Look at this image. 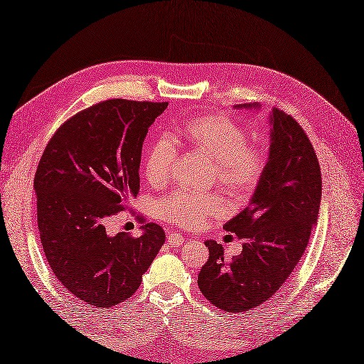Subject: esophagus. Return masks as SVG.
<instances>
[{
    "mask_svg": "<svg viewBox=\"0 0 364 364\" xmlns=\"http://www.w3.org/2000/svg\"><path fill=\"white\" fill-rule=\"evenodd\" d=\"M166 239H168V243L171 247H181L185 242V237L181 232H174V231H168L166 232Z\"/></svg>",
    "mask_w": 364,
    "mask_h": 364,
    "instance_id": "obj_1",
    "label": "esophagus"
}]
</instances>
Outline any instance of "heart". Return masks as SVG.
<instances>
[{"label":"heart","mask_w":364,"mask_h":364,"mask_svg":"<svg viewBox=\"0 0 364 364\" xmlns=\"http://www.w3.org/2000/svg\"><path fill=\"white\" fill-rule=\"evenodd\" d=\"M248 133L240 124L225 114H203L183 122L176 141L214 159V179L230 198L247 199L267 170V154L248 144ZM176 149L170 139L161 137L150 145L144 158V174L151 185L159 186L170 179ZM159 215L174 227L198 228L211 215L222 214L219 194H200L178 190L158 203Z\"/></svg>","instance_id":"b5f03b06"}]
</instances>
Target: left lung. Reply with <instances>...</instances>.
Here are the masks:
<instances>
[{"instance_id":"left-lung-1","label":"left lung","mask_w":364,"mask_h":364,"mask_svg":"<svg viewBox=\"0 0 364 364\" xmlns=\"http://www.w3.org/2000/svg\"><path fill=\"white\" fill-rule=\"evenodd\" d=\"M271 125L263 178L247 208L223 227L243 242L242 252L228 262L220 243L205 242L210 257L198 277L200 292L232 314L260 306L280 289L306 250L320 210L321 171L308 134L277 109Z\"/></svg>"}]
</instances>
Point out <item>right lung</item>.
Wrapping results in <instances>:
<instances>
[{"instance_id":"right-lung-1","label":"right lung","mask_w":364,"mask_h":364,"mask_svg":"<svg viewBox=\"0 0 364 364\" xmlns=\"http://www.w3.org/2000/svg\"><path fill=\"white\" fill-rule=\"evenodd\" d=\"M168 102L107 100L55 132L39 159L33 190L38 230L56 279L96 308L130 299L165 242L164 230L109 235L105 225L139 193L142 144Z\"/></svg>"}]
</instances>
